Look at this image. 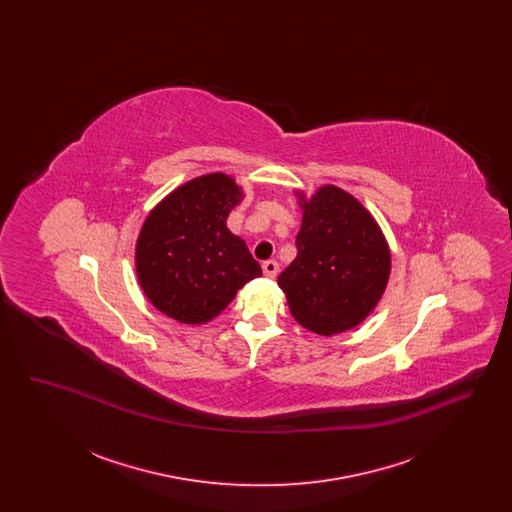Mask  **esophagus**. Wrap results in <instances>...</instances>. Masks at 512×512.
<instances>
[{
    "mask_svg": "<svg viewBox=\"0 0 512 512\" xmlns=\"http://www.w3.org/2000/svg\"><path fill=\"white\" fill-rule=\"evenodd\" d=\"M263 272H265L267 278H276V274H278V263H276V261H265V263H263Z\"/></svg>",
    "mask_w": 512,
    "mask_h": 512,
    "instance_id": "obj_1",
    "label": "esophagus"
}]
</instances>
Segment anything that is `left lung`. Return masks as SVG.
Returning a JSON list of instances; mask_svg holds the SVG:
<instances>
[{
  "mask_svg": "<svg viewBox=\"0 0 512 512\" xmlns=\"http://www.w3.org/2000/svg\"><path fill=\"white\" fill-rule=\"evenodd\" d=\"M303 209L297 257L278 276L293 318L332 336L361 324L390 280L388 242L361 201L336 186L318 188Z\"/></svg>",
  "mask_w": 512,
  "mask_h": 512,
  "instance_id": "1",
  "label": "left lung"
}]
</instances>
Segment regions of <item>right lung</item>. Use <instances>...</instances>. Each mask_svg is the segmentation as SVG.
<instances>
[{
    "label": "right lung",
    "mask_w": 512,
    "mask_h": 512,
    "mask_svg": "<svg viewBox=\"0 0 512 512\" xmlns=\"http://www.w3.org/2000/svg\"><path fill=\"white\" fill-rule=\"evenodd\" d=\"M242 190L224 172L203 174L167 195L136 242V272L147 299L167 317L203 324L263 274L226 219Z\"/></svg>",
    "instance_id": "obj_1"
}]
</instances>
